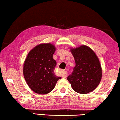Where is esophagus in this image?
Here are the masks:
<instances>
[{
    "label": "esophagus",
    "instance_id": "obj_1",
    "mask_svg": "<svg viewBox=\"0 0 120 120\" xmlns=\"http://www.w3.org/2000/svg\"><path fill=\"white\" fill-rule=\"evenodd\" d=\"M61 73H62V76L63 78H67V75H68V73H67V71H62Z\"/></svg>",
    "mask_w": 120,
    "mask_h": 120
}]
</instances>
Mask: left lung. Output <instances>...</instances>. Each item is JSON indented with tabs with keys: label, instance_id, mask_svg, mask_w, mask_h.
<instances>
[{
	"label": "left lung",
	"instance_id": "1",
	"mask_svg": "<svg viewBox=\"0 0 120 120\" xmlns=\"http://www.w3.org/2000/svg\"><path fill=\"white\" fill-rule=\"evenodd\" d=\"M70 50L76 65L67 80L76 92L86 94L93 91L99 85L102 76L97 56L91 49L85 45Z\"/></svg>",
	"mask_w": 120,
	"mask_h": 120
}]
</instances>
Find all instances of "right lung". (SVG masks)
Returning <instances> with one entry per match:
<instances>
[{
  "instance_id": "add662e5",
  "label": "right lung",
  "mask_w": 120,
  "mask_h": 120,
  "mask_svg": "<svg viewBox=\"0 0 120 120\" xmlns=\"http://www.w3.org/2000/svg\"><path fill=\"white\" fill-rule=\"evenodd\" d=\"M56 48L51 44H41L29 52L23 65V75L30 89L38 94L52 91L61 77L56 76V62L53 59Z\"/></svg>"
}]
</instances>
